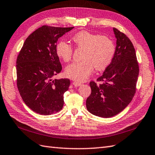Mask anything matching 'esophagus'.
<instances>
[{"instance_id":"obj_1","label":"esophagus","mask_w":155,"mask_h":155,"mask_svg":"<svg viewBox=\"0 0 155 155\" xmlns=\"http://www.w3.org/2000/svg\"><path fill=\"white\" fill-rule=\"evenodd\" d=\"M73 85L75 87H79V86H80V85H81V83H80V82H79V81H74Z\"/></svg>"}]
</instances>
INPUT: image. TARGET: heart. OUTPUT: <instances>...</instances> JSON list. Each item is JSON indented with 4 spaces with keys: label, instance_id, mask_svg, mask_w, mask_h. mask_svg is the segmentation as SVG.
<instances>
[{
    "label": "heart",
    "instance_id": "obj_1",
    "mask_svg": "<svg viewBox=\"0 0 155 155\" xmlns=\"http://www.w3.org/2000/svg\"><path fill=\"white\" fill-rule=\"evenodd\" d=\"M71 39L78 48H84L81 58L84 60L68 65L65 70L67 77L84 81L93 73L94 67L97 70H102L111 63L115 48L109 38L84 30L75 34ZM56 50L58 56L64 61L71 60L73 50L68 42L59 41Z\"/></svg>",
    "mask_w": 155,
    "mask_h": 155
}]
</instances>
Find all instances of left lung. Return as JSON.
<instances>
[{"label":"left lung","mask_w":155,"mask_h":155,"mask_svg":"<svg viewBox=\"0 0 155 155\" xmlns=\"http://www.w3.org/2000/svg\"><path fill=\"white\" fill-rule=\"evenodd\" d=\"M117 39L115 54L101 76L99 84L89 83L91 89L86 100L89 112L109 118L121 112L132 101L139 76V65L131 41L125 34L113 28Z\"/></svg>","instance_id":"left-lung-1"}]
</instances>
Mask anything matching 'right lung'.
Wrapping results in <instances>:
<instances>
[{
    "mask_svg": "<svg viewBox=\"0 0 155 155\" xmlns=\"http://www.w3.org/2000/svg\"><path fill=\"white\" fill-rule=\"evenodd\" d=\"M42 26L26 39L17 57V87L22 100L38 114L49 115L60 111L70 80L53 77L61 71L56 54L58 40L73 29Z\"/></svg>",
    "mask_w": 155,
    "mask_h": 155,
    "instance_id": "obj_1",
    "label": "right lung"
}]
</instances>
